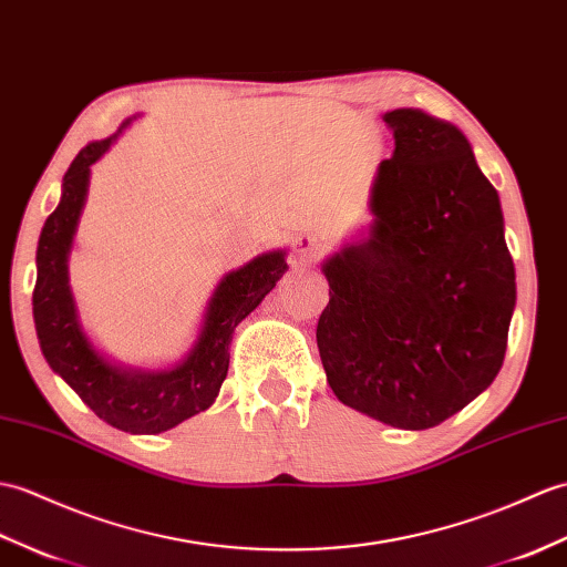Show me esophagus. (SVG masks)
I'll list each match as a JSON object with an SVG mask.
<instances>
[{
  "mask_svg": "<svg viewBox=\"0 0 567 567\" xmlns=\"http://www.w3.org/2000/svg\"><path fill=\"white\" fill-rule=\"evenodd\" d=\"M292 251H295V256H297L301 262H309L316 254L321 251V241H319V236L311 234V231L297 234L295 239H292Z\"/></svg>",
  "mask_w": 567,
  "mask_h": 567,
  "instance_id": "esophagus-1",
  "label": "esophagus"
}]
</instances>
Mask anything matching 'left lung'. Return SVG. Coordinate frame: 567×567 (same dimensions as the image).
<instances>
[{"label":"left lung","instance_id":"1","mask_svg":"<svg viewBox=\"0 0 567 567\" xmlns=\"http://www.w3.org/2000/svg\"><path fill=\"white\" fill-rule=\"evenodd\" d=\"M391 159L377 168L370 227L321 262L316 326L340 403L427 430L493 384L517 301L497 190L466 135L417 109L384 113Z\"/></svg>","mask_w":567,"mask_h":567}]
</instances>
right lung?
Masks as SVG:
<instances>
[{
	"label": "right lung",
	"mask_w": 567,
	"mask_h": 567,
	"mask_svg": "<svg viewBox=\"0 0 567 567\" xmlns=\"http://www.w3.org/2000/svg\"><path fill=\"white\" fill-rule=\"evenodd\" d=\"M91 142L62 178L60 205L41 231L35 251L33 321L38 343L50 370L76 391L105 423L130 434H156L207 411L215 403L229 370L231 333L251 313L282 275L287 251L260 254L239 270L224 275L207 301L200 333L190 352L168 370H140L115 364L86 336L70 287V254L79 217L86 203L91 164L111 150L123 130Z\"/></svg>",
	"instance_id": "right-lung-1"
}]
</instances>
